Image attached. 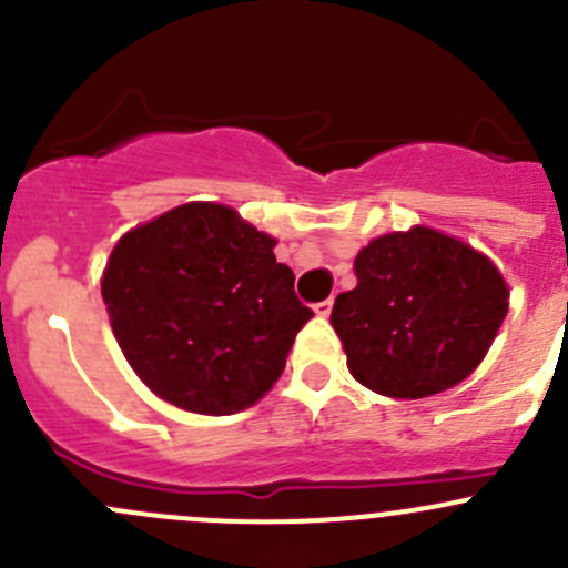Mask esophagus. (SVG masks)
Wrapping results in <instances>:
<instances>
[{
  "mask_svg": "<svg viewBox=\"0 0 568 568\" xmlns=\"http://www.w3.org/2000/svg\"><path fill=\"white\" fill-rule=\"evenodd\" d=\"M332 305H335V302L324 300V302H318V305H313V311H316L321 318H326V316H329V313H332Z\"/></svg>",
  "mask_w": 568,
  "mask_h": 568,
  "instance_id": "34e87169",
  "label": "esophagus"
}]
</instances>
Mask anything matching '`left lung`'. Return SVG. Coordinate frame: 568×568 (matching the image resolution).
Listing matches in <instances>:
<instances>
[{
	"label": "left lung",
	"mask_w": 568,
	"mask_h": 568,
	"mask_svg": "<svg viewBox=\"0 0 568 568\" xmlns=\"http://www.w3.org/2000/svg\"><path fill=\"white\" fill-rule=\"evenodd\" d=\"M357 288L337 294L332 326L359 385L426 398L467 379L508 313L500 268L454 236L415 225L354 257Z\"/></svg>",
	"instance_id": "8db88e82"
}]
</instances>
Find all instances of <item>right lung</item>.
Returning <instances> with one entry per match:
<instances>
[{"label": "right lung", "instance_id": "add662e5", "mask_svg": "<svg viewBox=\"0 0 568 568\" xmlns=\"http://www.w3.org/2000/svg\"><path fill=\"white\" fill-rule=\"evenodd\" d=\"M274 244L220 203H183L120 236L101 296L125 359L159 398L233 415L272 390L313 318Z\"/></svg>", "mask_w": 568, "mask_h": 568}]
</instances>
